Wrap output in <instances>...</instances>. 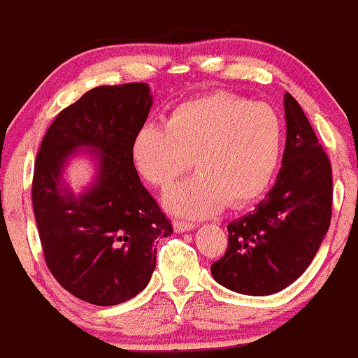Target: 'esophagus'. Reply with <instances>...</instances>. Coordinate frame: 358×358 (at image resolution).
Masks as SVG:
<instances>
[{
  "label": "esophagus",
  "mask_w": 358,
  "mask_h": 358,
  "mask_svg": "<svg viewBox=\"0 0 358 358\" xmlns=\"http://www.w3.org/2000/svg\"><path fill=\"white\" fill-rule=\"evenodd\" d=\"M173 227H176L177 232H188V231H193L196 225L189 224V222H182V220H176V222H173Z\"/></svg>",
  "instance_id": "obj_1"
}]
</instances>
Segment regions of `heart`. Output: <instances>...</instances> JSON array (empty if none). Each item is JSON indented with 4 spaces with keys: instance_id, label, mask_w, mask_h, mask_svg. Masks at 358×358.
Returning <instances> with one entry per match:
<instances>
[{
    "instance_id": "heart-1",
    "label": "heart",
    "mask_w": 358,
    "mask_h": 358,
    "mask_svg": "<svg viewBox=\"0 0 358 358\" xmlns=\"http://www.w3.org/2000/svg\"><path fill=\"white\" fill-rule=\"evenodd\" d=\"M284 127L268 104L211 94L177 104L165 126L143 124L131 143L147 185L166 189L189 169L196 176L166 195L169 211L206 218L229 204L243 208L266 192L277 172Z\"/></svg>"
}]
</instances>
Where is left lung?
<instances>
[{"label":"left lung","instance_id":"left-lung-1","mask_svg":"<svg viewBox=\"0 0 358 358\" xmlns=\"http://www.w3.org/2000/svg\"><path fill=\"white\" fill-rule=\"evenodd\" d=\"M286 149L277 181L254 211L227 225L229 248L213 262L220 286L248 296L286 289L309 268L332 218V166L300 104L284 96Z\"/></svg>","mask_w":358,"mask_h":358}]
</instances>
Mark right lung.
Masks as SVG:
<instances>
[{"label": "right lung", "mask_w": 358, "mask_h": 358, "mask_svg": "<svg viewBox=\"0 0 358 358\" xmlns=\"http://www.w3.org/2000/svg\"><path fill=\"white\" fill-rule=\"evenodd\" d=\"M150 106L147 83L92 88L58 113L37 154L31 201L45 264L64 289L92 306L142 293L156 268V239L173 232L131 159ZM76 155L94 169L80 192L64 181Z\"/></svg>", "instance_id": "1"}]
</instances>
